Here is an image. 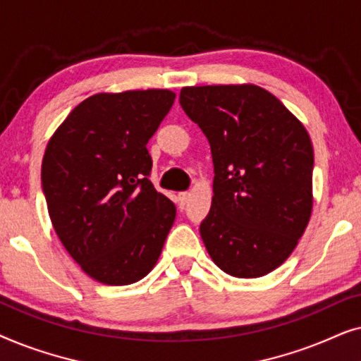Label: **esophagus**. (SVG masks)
Here are the masks:
<instances>
[{
    "label": "esophagus",
    "mask_w": 361,
    "mask_h": 361,
    "mask_svg": "<svg viewBox=\"0 0 361 361\" xmlns=\"http://www.w3.org/2000/svg\"><path fill=\"white\" fill-rule=\"evenodd\" d=\"M177 197H179V205L184 207L187 204V200H189L190 194H189V192H180V194L177 195Z\"/></svg>",
    "instance_id": "obj_1"
}]
</instances>
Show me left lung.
I'll return each instance as SVG.
<instances>
[{"instance_id": "left-lung-1", "label": "left lung", "mask_w": 361, "mask_h": 361, "mask_svg": "<svg viewBox=\"0 0 361 361\" xmlns=\"http://www.w3.org/2000/svg\"><path fill=\"white\" fill-rule=\"evenodd\" d=\"M179 102L214 159V197L200 224L205 248L226 274L261 278L289 258L312 214L309 133L251 83L184 87Z\"/></svg>"}]
</instances>
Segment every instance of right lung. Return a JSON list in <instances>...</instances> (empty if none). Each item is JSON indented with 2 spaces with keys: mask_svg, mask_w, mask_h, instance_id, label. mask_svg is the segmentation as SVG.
I'll return each instance as SVG.
<instances>
[{
  "mask_svg": "<svg viewBox=\"0 0 361 361\" xmlns=\"http://www.w3.org/2000/svg\"><path fill=\"white\" fill-rule=\"evenodd\" d=\"M174 98L159 88L97 93L47 142L41 177L52 226L98 283L133 284L159 259L176 205L149 180L146 145Z\"/></svg>",
  "mask_w": 361,
  "mask_h": 361,
  "instance_id": "1",
  "label": "right lung"
}]
</instances>
